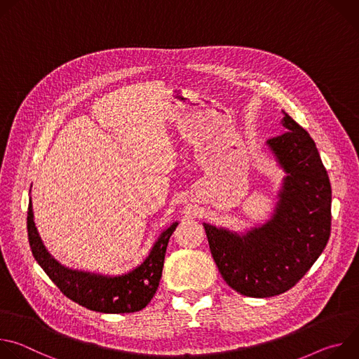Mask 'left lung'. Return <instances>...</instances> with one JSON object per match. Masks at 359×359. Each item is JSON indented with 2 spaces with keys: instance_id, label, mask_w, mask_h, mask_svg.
Returning a JSON list of instances; mask_svg holds the SVG:
<instances>
[{
  "instance_id": "left-lung-1",
  "label": "left lung",
  "mask_w": 359,
  "mask_h": 359,
  "mask_svg": "<svg viewBox=\"0 0 359 359\" xmlns=\"http://www.w3.org/2000/svg\"><path fill=\"white\" fill-rule=\"evenodd\" d=\"M283 135L267 140L287 176L273 217L245 234L203 223L224 281L245 297L267 298L294 287L331 234V183L311 136L284 112Z\"/></svg>"
}]
</instances>
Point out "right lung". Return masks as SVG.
Returning a JSON list of instances; mask_svg holds the SVG:
<instances>
[{"label":"right lung","instance_id":"add662e5","mask_svg":"<svg viewBox=\"0 0 359 359\" xmlns=\"http://www.w3.org/2000/svg\"><path fill=\"white\" fill-rule=\"evenodd\" d=\"M177 223L168 227L153 244L146 260L123 276L108 277L61 266L45 248L34 223L32 203L28 204V240L34 259L69 299L88 310L123 314L143 310L155 295L162 277L166 247Z\"/></svg>","mask_w":359,"mask_h":359}]
</instances>
